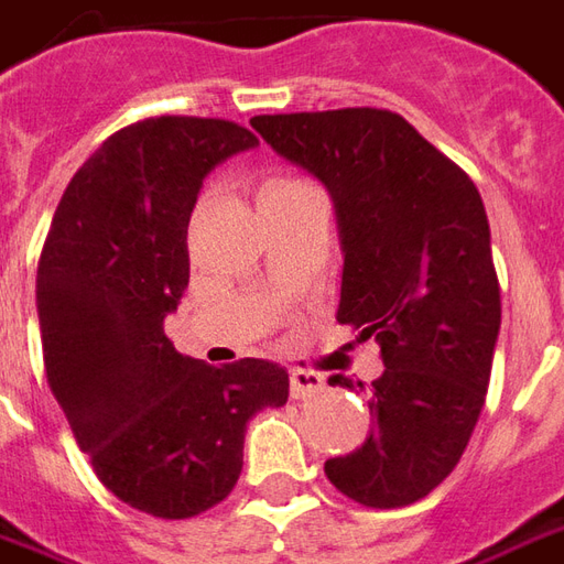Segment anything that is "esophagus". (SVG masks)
<instances>
[{"label": "esophagus", "mask_w": 564, "mask_h": 564, "mask_svg": "<svg viewBox=\"0 0 564 564\" xmlns=\"http://www.w3.org/2000/svg\"><path fill=\"white\" fill-rule=\"evenodd\" d=\"M326 391V378L314 369H293L290 372V393L295 400H305V397H314V393Z\"/></svg>", "instance_id": "1"}]
</instances>
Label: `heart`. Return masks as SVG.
Instances as JSON below:
<instances>
[{
	"label": "heart",
	"mask_w": 564,
	"mask_h": 564,
	"mask_svg": "<svg viewBox=\"0 0 564 564\" xmlns=\"http://www.w3.org/2000/svg\"><path fill=\"white\" fill-rule=\"evenodd\" d=\"M293 186H302V180H295V176H283V173H278V176H269V180L262 183V188H259V195H271V192H283V188H293Z\"/></svg>",
	"instance_id": "1"
}]
</instances>
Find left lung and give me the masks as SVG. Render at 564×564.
<instances>
[{
  "label": "left lung",
  "mask_w": 564,
  "mask_h": 564,
  "mask_svg": "<svg viewBox=\"0 0 564 564\" xmlns=\"http://www.w3.org/2000/svg\"><path fill=\"white\" fill-rule=\"evenodd\" d=\"M262 140L333 195L345 253L338 323L376 338V431L326 479L393 510L440 486L486 405L501 329L491 231L474 180L403 116L372 106L256 116ZM329 384L364 388L333 376Z\"/></svg>",
  "instance_id": "1"
}]
</instances>
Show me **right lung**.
<instances>
[{
    "mask_svg": "<svg viewBox=\"0 0 564 564\" xmlns=\"http://www.w3.org/2000/svg\"><path fill=\"white\" fill-rule=\"evenodd\" d=\"M253 133L223 118L128 124L90 155L51 219L35 274L45 376L118 501L188 519L228 498L243 433L290 397L286 369L183 357L164 317L188 286V219L204 176Z\"/></svg>",
    "mask_w": 564,
    "mask_h": 564,
    "instance_id": "1",
    "label": "right lung"
}]
</instances>
